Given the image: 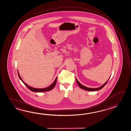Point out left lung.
<instances>
[{
  "instance_id": "8db88e82",
  "label": "left lung",
  "mask_w": 131,
  "mask_h": 131,
  "mask_svg": "<svg viewBox=\"0 0 131 131\" xmlns=\"http://www.w3.org/2000/svg\"><path fill=\"white\" fill-rule=\"evenodd\" d=\"M109 78V79H110ZM109 79H108V80L106 81V82L105 83L103 84V85H102V86H100L99 88H88V87H86V86H84L83 85H82V84H81L79 81H78V80H77V79L76 78V82H77V83L78 84V86H79V87L81 88V89H84V90H86V91H97V90H100V89H102L103 87L105 86V85H106L107 83V82H108V81H109Z\"/></svg>"
}]
</instances>
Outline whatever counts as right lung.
Here are the masks:
<instances>
[{
  "label": "right lung",
  "mask_w": 131,
  "mask_h": 131,
  "mask_svg": "<svg viewBox=\"0 0 131 131\" xmlns=\"http://www.w3.org/2000/svg\"><path fill=\"white\" fill-rule=\"evenodd\" d=\"M18 76L20 78V80L21 81H22L23 82V83L25 84V86H27L28 88V89H29L31 91H33V92H46V91H49L50 90H51V89H53V88H54V86H55L56 85V82H57V77L56 78L55 80L54 81L53 83L51 85H50V86L47 87L46 88H44V89H36V88H32V87H31V86H29L27 84L25 83V82L23 81L22 80V79L20 77V74L18 72Z\"/></svg>",
  "instance_id": "obj_1"
}]
</instances>
